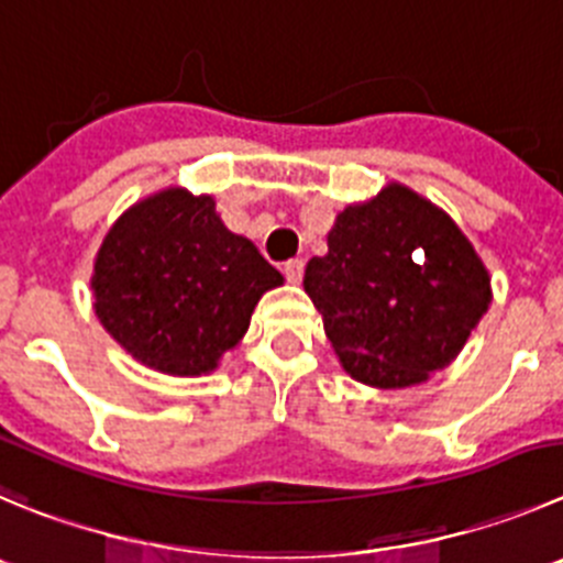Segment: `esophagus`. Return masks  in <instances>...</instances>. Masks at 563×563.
I'll return each mask as SVG.
<instances>
[{"label": "esophagus", "mask_w": 563, "mask_h": 563, "mask_svg": "<svg viewBox=\"0 0 563 563\" xmlns=\"http://www.w3.org/2000/svg\"><path fill=\"white\" fill-rule=\"evenodd\" d=\"M302 272H306V261H302V257H291V261L283 264V275H286L291 283L302 280Z\"/></svg>", "instance_id": "1"}]
</instances>
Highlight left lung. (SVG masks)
Listing matches in <instances>:
<instances>
[{
  "label": "left lung",
  "mask_w": 563,
  "mask_h": 563,
  "mask_svg": "<svg viewBox=\"0 0 563 563\" xmlns=\"http://www.w3.org/2000/svg\"><path fill=\"white\" fill-rule=\"evenodd\" d=\"M302 283L344 369L380 388L448 366L492 299L466 235L402 186L339 213Z\"/></svg>",
  "instance_id": "obj_1"
}]
</instances>
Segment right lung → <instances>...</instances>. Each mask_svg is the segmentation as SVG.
Here are the masks:
<instances>
[{
	"instance_id": "add662e5",
	"label": "right lung",
	"mask_w": 563,
	"mask_h": 563,
	"mask_svg": "<svg viewBox=\"0 0 563 563\" xmlns=\"http://www.w3.org/2000/svg\"><path fill=\"white\" fill-rule=\"evenodd\" d=\"M283 275L230 233L213 199L169 188L130 208L93 264L97 317L141 364L199 375L239 344Z\"/></svg>"
}]
</instances>
